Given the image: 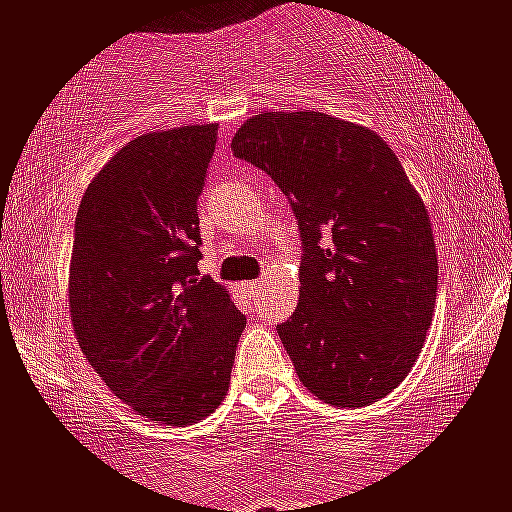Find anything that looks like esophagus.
<instances>
[{
	"mask_svg": "<svg viewBox=\"0 0 512 512\" xmlns=\"http://www.w3.org/2000/svg\"><path fill=\"white\" fill-rule=\"evenodd\" d=\"M246 292H249V294H261L263 292V280L246 282Z\"/></svg>",
	"mask_w": 512,
	"mask_h": 512,
	"instance_id": "esophagus-1",
	"label": "esophagus"
}]
</instances>
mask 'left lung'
I'll return each mask as SVG.
<instances>
[{
	"mask_svg": "<svg viewBox=\"0 0 512 512\" xmlns=\"http://www.w3.org/2000/svg\"><path fill=\"white\" fill-rule=\"evenodd\" d=\"M237 159L266 170L299 218V306L277 325L320 401L384 399L418 361L437 301L432 220L377 132L318 111L251 116Z\"/></svg>",
	"mask_w": 512,
	"mask_h": 512,
	"instance_id": "1",
	"label": "left lung"
}]
</instances>
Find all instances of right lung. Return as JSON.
<instances>
[{
	"label": "right lung",
	"instance_id": "obj_1",
	"mask_svg": "<svg viewBox=\"0 0 512 512\" xmlns=\"http://www.w3.org/2000/svg\"><path fill=\"white\" fill-rule=\"evenodd\" d=\"M216 123L135 137L82 194L68 306L85 358L142 418L187 427L225 399L246 318L199 277L197 201Z\"/></svg>",
	"mask_w": 512,
	"mask_h": 512
}]
</instances>
